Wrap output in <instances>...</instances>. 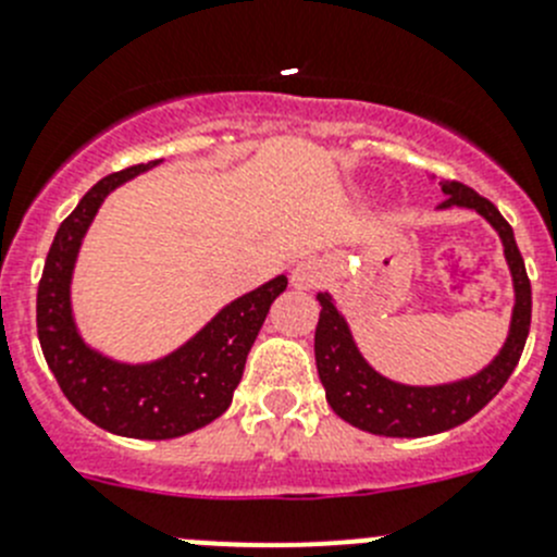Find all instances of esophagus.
<instances>
[{
  "label": "esophagus",
  "instance_id": "esophagus-1",
  "mask_svg": "<svg viewBox=\"0 0 557 557\" xmlns=\"http://www.w3.org/2000/svg\"><path fill=\"white\" fill-rule=\"evenodd\" d=\"M324 277H327V272H324V263L315 258L299 260L297 267H294V272H290V283L297 285V288H315V285L322 283Z\"/></svg>",
  "mask_w": 557,
  "mask_h": 557
}]
</instances>
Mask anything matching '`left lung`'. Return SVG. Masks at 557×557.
<instances>
[{
    "label": "left lung",
    "mask_w": 557,
    "mask_h": 557,
    "mask_svg": "<svg viewBox=\"0 0 557 557\" xmlns=\"http://www.w3.org/2000/svg\"><path fill=\"white\" fill-rule=\"evenodd\" d=\"M441 191L447 194V199L438 208L478 210L503 238L505 258H508L516 288L508 341H505L503 352L474 377L449 385H430V388L399 385L394 380H385L360 358L347 322L341 319L327 294H319V302H322L319 327H315L319 380L327 391L330 408L344 422L366 430V433L388 435V438H422V435L444 433V430L469 422L478 410H483L503 391V385L508 383L516 363L522 358L524 341H528L533 290H530L528 272H524L522 252L516 247L513 230L505 222L503 213L469 185L447 180V183H441Z\"/></svg>",
    "instance_id": "1"
}]
</instances>
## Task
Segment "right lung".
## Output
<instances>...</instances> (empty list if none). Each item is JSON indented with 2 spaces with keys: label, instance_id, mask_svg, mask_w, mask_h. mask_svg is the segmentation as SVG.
Wrapping results in <instances>:
<instances>
[{
  "label": "right lung",
  "instance_id": "obj_1",
  "mask_svg": "<svg viewBox=\"0 0 557 557\" xmlns=\"http://www.w3.org/2000/svg\"><path fill=\"white\" fill-rule=\"evenodd\" d=\"M152 163L122 169L99 180L63 219L44 263L35 322L44 358L69 403L97 428L127 438H177L224 413L242 383L244 363L274 299L288 280H269L230 302L222 313L169 358L147 366H124L102 358L74 330L69 283L85 230L116 185L147 172Z\"/></svg>",
  "mask_w": 557,
  "mask_h": 557
}]
</instances>
